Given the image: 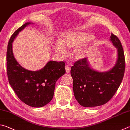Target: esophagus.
<instances>
[{
	"instance_id": "obj_1",
	"label": "esophagus",
	"mask_w": 130,
	"mask_h": 130,
	"mask_svg": "<svg viewBox=\"0 0 130 130\" xmlns=\"http://www.w3.org/2000/svg\"><path fill=\"white\" fill-rule=\"evenodd\" d=\"M65 70H66V73H69L70 71V67L69 65H67L65 66Z\"/></svg>"
}]
</instances>
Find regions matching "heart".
Returning a JSON list of instances; mask_svg holds the SVG:
<instances>
[{"instance_id":"obj_1","label":"heart","mask_w":130,"mask_h":130,"mask_svg":"<svg viewBox=\"0 0 130 130\" xmlns=\"http://www.w3.org/2000/svg\"><path fill=\"white\" fill-rule=\"evenodd\" d=\"M93 38V35L87 32H74L63 34L59 38V42L55 43L53 48L57 54L65 56L67 54V50L81 46L92 41ZM74 54L77 60L83 59L85 57V49L82 47H79Z\"/></svg>"}]
</instances>
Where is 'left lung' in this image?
Returning a JSON list of instances; mask_svg holds the SVG:
<instances>
[{
  "instance_id": "8db88e82",
  "label": "left lung",
  "mask_w": 130,
  "mask_h": 130,
  "mask_svg": "<svg viewBox=\"0 0 130 130\" xmlns=\"http://www.w3.org/2000/svg\"><path fill=\"white\" fill-rule=\"evenodd\" d=\"M110 38L118 52L117 61L111 70L100 72L93 69L86 57L76 61L71 67L74 95L83 107L100 106L107 103L114 96L123 80L125 70L124 51L115 35L112 33Z\"/></svg>"
}]
</instances>
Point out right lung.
Wrapping results in <instances>:
<instances>
[{"label": "right lung", "mask_w": 130, "mask_h": 130, "mask_svg": "<svg viewBox=\"0 0 130 130\" xmlns=\"http://www.w3.org/2000/svg\"><path fill=\"white\" fill-rule=\"evenodd\" d=\"M31 23H25L11 37L7 50V73L10 84L19 99L29 106L39 108L52 100L57 80L65 73V63L50 61L42 69L31 71L17 62L12 42L19 32Z\"/></svg>", "instance_id": "obj_1"}]
</instances>
